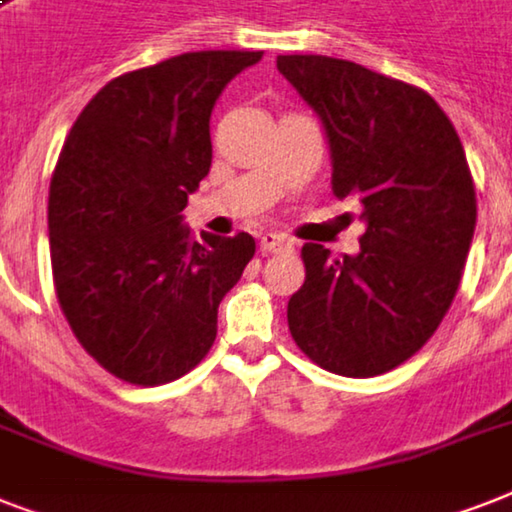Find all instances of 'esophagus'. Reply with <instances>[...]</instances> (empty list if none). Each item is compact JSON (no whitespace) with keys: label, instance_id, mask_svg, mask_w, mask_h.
Masks as SVG:
<instances>
[{"label":"esophagus","instance_id":"obj_1","mask_svg":"<svg viewBox=\"0 0 512 512\" xmlns=\"http://www.w3.org/2000/svg\"><path fill=\"white\" fill-rule=\"evenodd\" d=\"M260 249H263V255H281V252H292V239L281 236V233H263V236H260Z\"/></svg>","mask_w":512,"mask_h":512}]
</instances>
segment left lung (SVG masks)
<instances>
[{
  "label": "left lung",
  "mask_w": 512,
  "mask_h": 512,
  "mask_svg": "<svg viewBox=\"0 0 512 512\" xmlns=\"http://www.w3.org/2000/svg\"><path fill=\"white\" fill-rule=\"evenodd\" d=\"M276 66L319 114L332 191L361 201L356 257L305 244L289 297L297 348L342 377H377L412 358L444 321L476 231V185L460 135L428 92L327 55Z\"/></svg>",
  "instance_id": "left-lung-1"
}]
</instances>
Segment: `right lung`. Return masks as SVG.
Listing matches in <instances>:
<instances>
[{
  "instance_id": "add662e5",
  "label": "right lung",
  "mask_w": 512,
  "mask_h": 512,
  "mask_svg": "<svg viewBox=\"0 0 512 512\" xmlns=\"http://www.w3.org/2000/svg\"><path fill=\"white\" fill-rule=\"evenodd\" d=\"M263 52L201 50L111 79L84 106L47 201L55 295L82 348L119 380L183 377L217 337V305L255 239L180 220L212 164L209 116Z\"/></svg>"
}]
</instances>
